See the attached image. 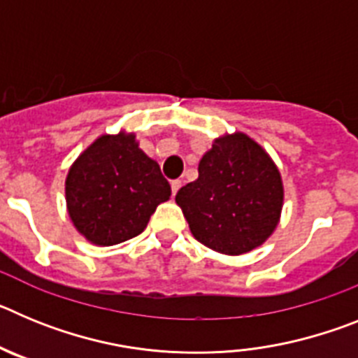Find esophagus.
Instances as JSON below:
<instances>
[{"mask_svg": "<svg viewBox=\"0 0 358 358\" xmlns=\"http://www.w3.org/2000/svg\"><path fill=\"white\" fill-rule=\"evenodd\" d=\"M179 188H181V181H172V195L176 197V194L179 192Z\"/></svg>", "mask_w": 358, "mask_h": 358, "instance_id": "1", "label": "esophagus"}]
</instances>
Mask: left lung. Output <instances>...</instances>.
<instances>
[{"mask_svg":"<svg viewBox=\"0 0 358 358\" xmlns=\"http://www.w3.org/2000/svg\"><path fill=\"white\" fill-rule=\"evenodd\" d=\"M192 235L206 248L238 256L273 235L283 208V182L267 152L243 132L217 138L199 177L176 195Z\"/></svg>","mask_w":358,"mask_h":358,"instance_id":"8db88e82","label":"left lung"}]
</instances>
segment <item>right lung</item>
I'll use <instances>...</instances> for the list:
<instances>
[{
  "instance_id": "1",
  "label": "right lung",
  "mask_w": 358,
  "mask_h": 358,
  "mask_svg": "<svg viewBox=\"0 0 358 358\" xmlns=\"http://www.w3.org/2000/svg\"><path fill=\"white\" fill-rule=\"evenodd\" d=\"M170 195L159 164L127 132L100 136L77 157L66 177V204L73 226L103 248L140 235Z\"/></svg>"
}]
</instances>
